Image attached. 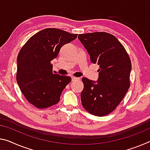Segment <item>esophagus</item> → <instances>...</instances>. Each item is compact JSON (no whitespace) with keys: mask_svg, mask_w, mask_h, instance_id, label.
Returning <instances> with one entry per match:
<instances>
[{"mask_svg":"<svg viewBox=\"0 0 150 150\" xmlns=\"http://www.w3.org/2000/svg\"><path fill=\"white\" fill-rule=\"evenodd\" d=\"M71 79H72L73 81H77V80H79L80 79L79 78H77V77H71Z\"/></svg>","mask_w":150,"mask_h":150,"instance_id":"esophagus-1","label":"esophagus"}]
</instances>
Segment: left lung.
<instances>
[{
    "label": "left lung",
    "mask_w": 150,
    "mask_h": 150,
    "mask_svg": "<svg viewBox=\"0 0 150 150\" xmlns=\"http://www.w3.org/2000/svg\"><path fill=\"white\" fill-rule=\"evenodd\" d=\"M93 63L99 66L97 82L83 77L82 105L89 113L105 116L115 110L130 86L132 63L122 43L105 32L79 35Z\"/></svg>",
    "instance_id": "obj_1"
}]
</instances>
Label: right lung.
Instances as JSON below:
<instances>
[{
    "label": "right lung",
    "mask_w": 150,
    "mask_h": 150,
    "mask_svg": "<svg viewBox=\"0 0 150 150\" xmlns=\"http://www.w3.org/2000/svg\"><path fill=\"white\" fill-rule=\"evenodd\" d=\"M77 37V34L57 28H45L21 48L17 57L16 81L26 99L36 108H47L57 103L71 82L69 76L53 73L51 62L63 45Z\"/></svg>",
    "instance_id": "add662e5"
}]
</instances>
